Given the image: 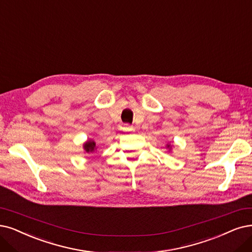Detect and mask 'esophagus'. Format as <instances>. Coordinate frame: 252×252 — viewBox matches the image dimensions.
I'll use <instances>...</instances> for the list:
<instances>
[{"mask_svg":"<svg viewBox=\"0 0 252 252\" xmlns=\"http://www.w3.org/2000/svg\"><path fill=\"white\" fill-rule=\"evenodd\" d=\"M124 131L125 132H133L134 131V127L132 126H129V125H125Z\"/></svg>","mask_w":252,"mask_h":252,"instance_id":"obj_1","label":"esophagus"}]
</instances>
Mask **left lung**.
I'll return each mask as SVG.
<instances>
[{
    "instance_id": "obj_1",
    "label": "left lung",
    "mask_w": 252,
    "mask_h": 252,
    "mask_svg": "<svg viewBox=\"0 0 252 252\" xmlns=\"http://www.w3.org/2000/svg\"><path fill=\"white\" fill-rule=\"evenodd\" d=\"M172 144H170V143H167L166 144V148H168V152H171L172 151Z\"/></svg>"
}]
</instances>
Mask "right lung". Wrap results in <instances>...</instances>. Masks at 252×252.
I'll return each mask as SVG.
<instances>
[{"label":"right lung","instance_id":"1","mask_svg":"<svg viewBox=\"0 0 252 252\" xmlns=\"http://www.w3.org/2000/svg\"><path fill=\"white\" fill-rule=\"evenodd\" d=\"M83 148H84V153L85 154H93L97 150V146L93 139H88L86 142L83 143Z\"/></svg>","mask_w":252,"mask_h":252}]
</instances>
